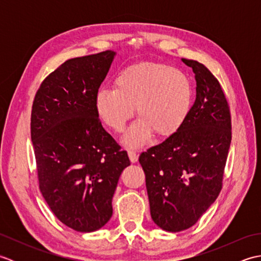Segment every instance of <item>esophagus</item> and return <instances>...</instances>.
<instances>
[{
    "instance_id": "34e87169",
    "label": "esophagus",
    "mask_w": 261,
    "mask_h": 261,
    "mask_svg": "<svg viewBox=\"0 0 261 261\" xmlns=\"http://www.w3.org/2000/svg\"><path fill=\"white\" fill-rule=\"evenodd\" d=\"M127 154H129V158H130L131 163H137L138 162V153L136 151L129 150V151H127Z\"/></svg>"
}]
</instances>
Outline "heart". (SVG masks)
<instances>
[{
  "mask_svg": "<svg viewBox=\"0 0 261 261\" xmlns=\"http://www.w3.org/2000/svg\"><path fill=\"white\" fill-rule=\"evenodd\" d=\"M115 87L96 93L95 109L111 129L121 132L135 113L140 115L126 131L123 142L139 147L153 131L168 137L178 131L191 113L194 90L191 80L179 69L154 63L132 65L115 77Z\"/></svg>",
  "mask_w": 261,
  "mask_h": 261,
  "instance_id": "1",
  "label": "heart"
}]
</instances>
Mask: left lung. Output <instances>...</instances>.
I'll list each match as a JSON object with an SVG mask.
<instances>
[{
	"label": "left lung",
	"mask_w": 261,
	"mask_h": 261,
	"mask_svg": "<svg viewBox=\"0 0 261 261\" xmlns=\"http://www.w3.org/2000/svg\"><path fill=\"white\" fill-rule=\"evenodd\" d=\"M196 98L185 123L139 157L150 214L159 228L179 232L195 224L218 198L231 143V114L219 81L196 60Z\"/></svg>",
	"instance_id": "8db88e82"
}]
</instances>
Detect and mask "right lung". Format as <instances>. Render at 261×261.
<instances>
[{
  "label": "right lung",
  "mask_w": 261,
  "mask_h": 261,
  "mask_svg": "<svg viewBox=\"0 0 261 261\" xmlns=\"http://www.w3.org/2000/svg\"><path fill=\"white\" fill-rule=\"evenodd\" d=\"M115 53L66 60L36 93L31 140L39 188L56 218L79 232L109 222L125 150L102 126L95 96Z\"/></svg>",
  "instance_id": "right-lung-1"
}]
</instances>
